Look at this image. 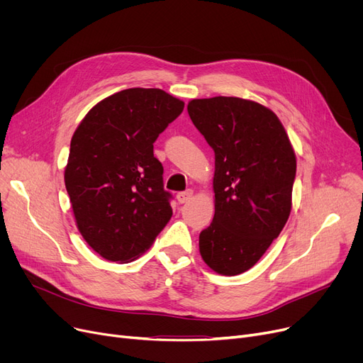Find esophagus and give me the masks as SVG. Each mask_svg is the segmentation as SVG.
<instances>
[{"instance_id":"obj_1","label":"esophagus","mask_w":363,"mask_h":363,"mask_svg":"<svg viewBox=\"0 0 363 363\" xmlns=\"http://www.w3.org/2000/svg\"><path fill=\"white\" fill-rule=\"evenodd\" d=\"M193 196H194L193 189H186V191L178 193V194H177V199H178V201H179L181 204H184V203H186V201L191 200V199H193Z\"/></svg>"}]
</instances>
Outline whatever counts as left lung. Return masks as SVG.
<instances>
[{
  "instance_id": "left-lung-1",
  "label": "left lung",
  "mask_w": 363,
  "mask_h": 363,
  "mask_svg": "<svg viewBox=\"0 0 363 363\" xmlns=\"http://www.w3.org/2000/svg\"><path fill=\"white\" fill-rule=\"evenodd\" d=\"M194 126L215 151V216L200 255L216 274L249 271L291 212L296 152L277 114L238 97L191 100Z\"/></svg>"
}]
</instances>
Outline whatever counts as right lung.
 <instances>
[{"label":"right lung","mask_w":363,"mask_h":363,"mask_svg":"<svg viewBox=\"0 0 363 363\" xmlns=\"http://www.w3.org/2000/svg\"><path fill=\"white\" fill-rule=\"evenodd\" d=\"M182 110L163 89L129 88L95 104L76 128L65 184L76 226L101 257H140L172 218L152 144Z\"/></svg>","instance_id":"add662e5"}]
</instances>
